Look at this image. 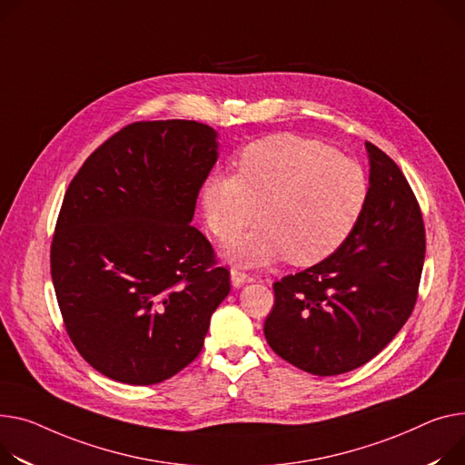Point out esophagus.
I'll return each mask as SVG.
<instances>
[{"label":"esophagus","mask_w":465,"mask_h":465,"mask_svg":"<svg viewBox=\"0 0 465 465\" xmlns=\"http://www.w3.org/2000/svg\"><path fill=\"white\" fill-rule=\"evenodd\" d=\"M230 281H232V286H233V288H241L244 282H252L254 276L246 274V272H242V271H239V269L233 267V269L230 271Z\"/></svg>","instance_id":"esophagus-1"}]
</instances>
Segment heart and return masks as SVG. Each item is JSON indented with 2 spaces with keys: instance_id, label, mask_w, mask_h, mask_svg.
<instances>
[{
  "instance_id": "obj_1",
  "label": "heart",
  "mask_w": 465,
  "mask_h": 465,
  "mask_svg": "<svg viewBox=\"0 0 465 465\" xmlns=\"http://www.w3.org/2000/svg\"><path fill=\"white\" fill-rule=\"evenodd\" d=\"M237 173H211L200 187L207 228L230 241L237 265L258 267L276 260L314 265L334 254L357 226L368 200L361 164L329 145L295 134H272L246 145L235 159Z\"/></svg>"
}]
</instances>
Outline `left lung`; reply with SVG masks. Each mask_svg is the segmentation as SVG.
Here are the masks:
<instances>
[{"mask_svg":"<svg viewBox=\"0 0 465 465\" xmlns=\"http://www.w3.org/2000/svg\"><path fill=\"white\" fill-rule=\"evenodd\" d=\"M370 177L361 219L323 262L274 282L265 320L276 355L314 376L350 372L374 359L413 312L424 265V224L396 163L364 143Z\"/></svg>","mask_w":465,"mask_h":465,"instance_id":"left-lung-1","label":"left lung"}]
</instances>
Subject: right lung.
Instances as JSON below:
<instances>
[{
  "label": "right lung",
  "instance_id": "1",
  "mask_svg": "<svg viewBox=\"0 0 465 465\" xmlns=\"http://www.w3.org/2000/svg\"><path fill=\"white\" fill-rule=\"evenodd\" d=\"M219 133L196 121L133 123L71 181L50 251L67 332L101 374L161 383L202 351L230 293L209 241L191 226Z\"/></svg>",
  "mask_w": 465,
  "mask_h": 465
}]
</instances>
